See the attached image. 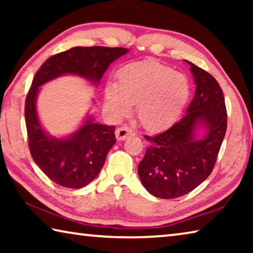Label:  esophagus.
Masks as SVG:
<instances>
[{
    "mask_svg": "<svg viewBox=\"0 0 253 253\" xmlns=\"http://www.w3.org/2000/svg\"><path fill=\"white\" fill-rule=\"evenodd\" d=\"M134 135H135L134 130L127 126H123L116 130V138L118 140H125L126 138H128V137L134 136Z\"/></svg>",
    "mask_w": 253,
    "mask_h": 253,
    "instance_id": "34e87169",
    "label": "esophagus"
}]
</instances>
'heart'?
<instances>
[{
	"mask_svg": "<svg viewBox=\"0 0 253 253\" xmlns=\"http://www.w3.org/2000/svg\"><path fill=\"white\" fill-rule=\"evenodd\" d=\"M190 97V84L182 74L153 60L130 63L106 87V105L124 115L136 104L139 123L148 130H162L177 121Z\"/></svg>",
	"mask_w": 253,
	"mask_h": 253,
	"instance_id": "obj_1",
	"label": "heart"
}]
</instances>
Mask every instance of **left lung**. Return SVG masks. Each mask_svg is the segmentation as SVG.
Instances as JSON below:
<instances>
[{"label": "left lung", "mask_w": 253, "mask_h": 253, "mask_svg": "<svg viewBox=\"0 0 253 253\" xmlns=\"http://www.w3.org/2000/svg\"><path fill=\"white\" fill-rule=\"evenodd\" d=\"M196 84L186 115L168 130L146 136L151 146L138 165L144 187L156 198L176 199L208 178L216 162L226 131L223 91L213 76L190 61ZM207 132L196 137V127Z\"/></svg>", "instance_id": "1"}]
</instances>
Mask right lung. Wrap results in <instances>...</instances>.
Here are the masks:
<instances>
[{
    "label": "right lung",
    "mask_w": 253,
    "mask_h": 253,
    "mask_svg": "<svg viewBox=\"0 0 253 253\" xmlns=\"http://www.w3.org/2000/svg\"><path fill=\"white\" fill-rule=\"evenodd\" d=\"M125 48L75 46L50 57L37 71L25 99L24 115L29 149L33 161L51 181L63 187L81 188L90 183L116 143L115 126L85 119L83 127L66 139L50 137L42 129L36 109L39 87L63 75H76L98 84L107 68L126 54Z\"/></svg>",
    "instance_id": "obj_1"
}]
</instances>
